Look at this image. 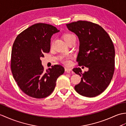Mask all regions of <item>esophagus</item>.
<instances>
[{"label": "esophagus", "instance_id": "obj_1", "mask_svg": "<svg viewBox=\"0 0 126 126\" xmlns=\"http://www.w3.org/2000/svg\"><path fill=\"white\" fill-rule=\"evenodd\" d=\"M65 71L68 72V73H70L71 71H72V69L71 68H65Z\"/></svg>", "mask_w": 126, "mask_h": 126}]
</instances>
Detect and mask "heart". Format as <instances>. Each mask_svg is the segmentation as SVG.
<instances>
[{
    "instance_id": "obj_1",
    "label": "heart",
    "mask_w": 126,
    "mask_h": 126,
    "mask_svg": "<svg viewBox=\"0 0 126 126\" xmlns=\"http://www.w3.org/2000/svg\"><path fill=\"white\" fill-rule=\"evenodd\" d=\"M74 36H75L74 35H72L71 34H66L64 35V39L65 41V42H67L69 40H70L72 37ZM70 58H71V56H63L61 57V60L64 64H66V65H69V64H70Z\"/></svg>"
}]
</instances>
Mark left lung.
<instances>
[{
	"label": "left lung",
	"instance_id": "8db88e82",
	"mask_svg": "<svg viewBox=\"0 0 126 126\" xmlns=\"http://www.w3.org/2000/svg\"><path fill=\"white\" fill-rule=\"evenodd\" d=\"M79 40L77 61L89 70L84 73L79 68L73 71L81 77L75 86L79 94L86 97L100 94L110 84L114 72L115 49L110 37L103 27L96 23L78 21L66 24Z\"/></svg>",
	"mask_w": 126,
	"mask_h": 126
}]
</instances>
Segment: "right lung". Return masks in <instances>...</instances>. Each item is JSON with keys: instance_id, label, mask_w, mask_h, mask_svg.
<instances>
[{"instance_id": "1", "label": "right lung", "mask_w": 126, "mask_h": 126, "mask_svg": "<svg viewBox=\"0 0 126 126\" xmlns=\"http://www.w3.org/2000/svg\"><path fill=\"white\" fill-rule=\"evenodd\" d=\"M60 31L51 25L38 23L17 36L11 53V68L14 79L25 94L37 99L53 92L58 77L64 72L60 65L45 71L40 58L50 49L52 35Z\"/></svg>"}]
</instances>
